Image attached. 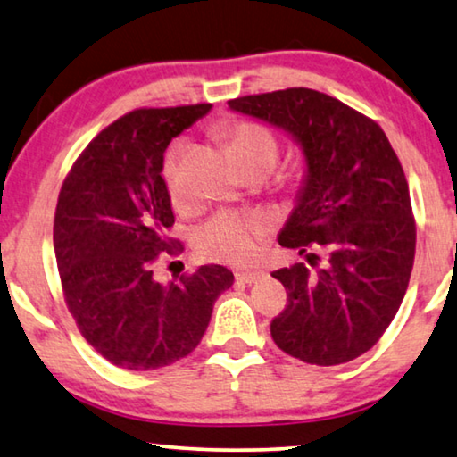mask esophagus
Returning a JSON list of instances; mask_svg holds the SVG:
<instances>
[{
    "label": "esophagus",
    "mask_w": 457,
    "mask_h": 457,
    "mask_svg": "<svg viewBox=\"0 0 457 457\" xmlns=\"http://www.w3.org/2000/svg\"><path fill=\"white\" fill-rule=\"evenodd\" d=\"M262 277V272H258V270H237L236 272V281H240V283H246V285H252V283H256L258 278Z\"/></svg>",
    "instance_id": "34e87169"
}]
</instances>
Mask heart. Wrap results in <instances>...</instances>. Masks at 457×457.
Wrapping results in <instances>:
<instances>
[{"instance_id":"1","label":"heart","mask_w":457,"mask_h":457,"mask_svg":"<svg viewBox=\"0 0 457 457\" xmlns=\"http://www.w3.org/2000/svg\"><path fill=\"white\" fill-rule=\"evenodd\" d=\"M220 133L228 139L231 155L242 170L252 166H264L272 170L281 143L267 125L248 119L223 120ZM187 152V141L176 139L163 155L162 179L170 201L176 207H187V188L180 179V162ZM272 223L262 213H246V211H220L199 229L196 246L211 261H226L234 264L250 262L256 254L258 244L269 234Z\"/></svg>"}]
</instances>
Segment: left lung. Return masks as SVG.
Listing matches in <instances>:
<instances>
[{"label": "left lung", "mask_w": 457, "mask_h": 457, "mask_svg": "<svg viewBox=\"0 0 457 457\" xmlns=\"http://www.w3.org/2000/svg\"><path fill=\"white\" fill-rule=\"evenodd\" d=\"M228 104L285 129L308 160L278 244L308 256L316 272L303 262L272 272L287 291L272 340L312 365L357 359L390 326L411 281L417 223L403 163L376 120L328 94L287 87Z\"/></svg>", "instance_id": "8db88e82"}]
</instances>
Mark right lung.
Returning <instances> with one entry per match:
<instances>
[{
  "mask_svg": "<svg viewBox=\"0 0 457 457\" xmlns=\"http://www.w3.org/2000/svg\"><path fill=\"white\" fill-rule=\"evenodd\" d=\"M209 108L127 112L87 143L61 187L53 242L67 310L87 345L120 370H160L193 353L215 299L234 283L220 264L168 285L154 277L162 258L185 250L168 236L163 152Z\"/></svg>",
  "mask_w": 457,
  "mask_h": 457,
  "instance_id": "right-lung-1",
  "label": "right lung"
}]
</instances>
